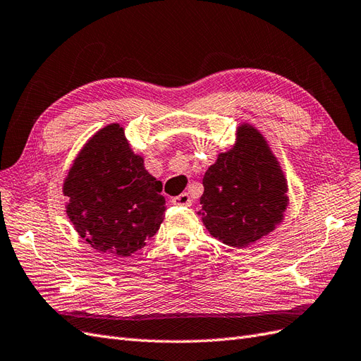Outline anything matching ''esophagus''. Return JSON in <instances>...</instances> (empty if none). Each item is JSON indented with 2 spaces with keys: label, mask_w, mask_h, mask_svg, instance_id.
<instances>
[{
  "label": "esophagus",
  "mask_w": 361,
  "mask_h": 361,
  "mask_svg": "<svg viewBox=\"0 0 361 361\" xmlns=\"http://www.w3.org/2000/svg\"><path fill=\"white\" fill-rule=\"evenodd\" d=\"M173 203L178 204V207H191V199L188 196V192H182L179 196H176L173 199Z\"/></svg>",
  "instance_id": "esophagus-1"
}]
</instances>
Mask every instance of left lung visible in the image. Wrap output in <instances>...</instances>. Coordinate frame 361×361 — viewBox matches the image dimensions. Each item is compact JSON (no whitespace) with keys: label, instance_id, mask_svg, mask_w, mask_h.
Segmentation results:
<instances>
[{"label":"left lung","instance_id":"8db88e82","mask_svg":"<svg viewBox=\"0 0 361 361\" xmlns=\"http://www.w3.org/2000/svg\"><path fill=\"white\" fill-rule=\"evenodd\" d=\"M202 221L211 235L246 247L276 228L288 204L287 180L267 141L241 124L233 147L203 176Z\"/></svg>","mask_w":361,"mask_h":361}]
</instances>
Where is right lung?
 <instances>
[{"label":"right lung","mask_w":361,"mask_h":361,"mask_svg":"<svg viewBox=\"0 0 361 361\" xmlns=\"http://www.w3.org/2000/svg\"><path fill=\"white\" fill-rule=\"evenodd\" d=\"M161 191L120 124L106 126L85 144L63 182L75 231L114 258L130 257L158 232L165 211Z\"/></svg>","instance_id":"add662e5"}]
</instances>
